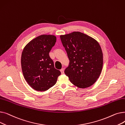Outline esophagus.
<instances>
[{"instance_id": "1", "label": "esophagus", "mask_w": 125, "mask_h": 125, "mask_svg": "<svg viewBox=\"0 0 125 125\" xmlns=\"http://www.w3.org/2000/svg\"><path fill=\"white\" fill-rule=\"evenodd\" d=\"M60 71H61V74H64V69L62 68L60 70Z\"/></svg>"}]
</instances>
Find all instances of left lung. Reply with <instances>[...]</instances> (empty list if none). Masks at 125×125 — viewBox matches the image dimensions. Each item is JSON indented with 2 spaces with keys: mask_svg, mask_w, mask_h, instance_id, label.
<instances>
[{
  "mask_svg": "<svg viewBox=\"0 0 125 125\" xmlns=\"http://www.w3.org/2000/svg\"><path fill=\"white\" fill-rule=\"evenodd\" d=\"M60 38L70 61L65 74L78 88L91 86L99 77L103 67V53L99 43L78 31L61 35Z\"/></svg>",
  "mask_w": 125,
  "mask_h": 125,
  "instance_id": "obj_1",
  "label": "left lung"
}]
</instances>
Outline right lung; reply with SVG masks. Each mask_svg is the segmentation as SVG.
<instances>
[{
  "label": "right lung",
  "instance_id": "obj_1",
  "mask_svg": "<svg viewBox=\"0 0 125 125\" xmlns=\"http://www.w3.org/2000/svg\"><path fill=\"white\" fill-rule=\"evenodd\" d=\"M56 42L53 35L43 34L33 39L24 47L21 55L23 76L29 86L45 91L56 84L61 72L55 68L49 52Z\"/></svg>",
  "mask_w": 125,
  "mask_h": 125
}]
</instances>
